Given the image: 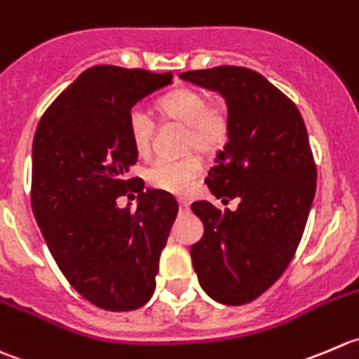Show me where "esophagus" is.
<instances>
[{
  "label": "esophagus",
  "instance_id": "34e87169",
  "mask_svg": "<svg viewBox=\"0 0 359 359\" xmlns=\"http://www.w3.org/2000/svg\"><path fill=\"white\" fill-rule=\"evenodd\" d=\"M178 205H180V212H187L188 209H190V204H188V202H184V201H180Z\"/></svg>",
  "mask_w": 359,
  "mask_h": 359
}]
</instances>
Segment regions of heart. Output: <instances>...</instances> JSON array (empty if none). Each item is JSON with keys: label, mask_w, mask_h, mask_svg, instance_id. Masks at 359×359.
Listing matches in <instances>:
<instances>
[{"label": "heart", "mask_w": 359, "mask_h": 359, "mask_svg": "<svg viewBox=\"0 0 359 359\" xmlns=\"http://www.w3.org/2000/svg\"><path fill=\"white\" fill-rule=\"evenodd\" d=\"M161 111L165 116L188 127L187 150L212 154L229 140V111L222 104H209V97L197 88H178L161 99ZM127 127L134 148L140 155H148L155 136L154 115L143 106H134L127 116ZM202 164L195 155L181 158H158L147 169V181L157 190L183 195L201 176Z\"/></svg>", "instance_id": "obj_1"}]
</instances>
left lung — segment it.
Returning a JSON list of instances; mask_svg holds the SVG:
<instances>
[{"label": "left lung", "instance_id": "1", "mask_svg": "<svg viewBox=\"0 0 359 359\" xmlns=\"http://www.w3.org/2000/svg\"><path fill=\"white\" fill-rule=\"evenodd\" d=\"M181 80L218 92L230 134L205 183L215 197L239 198L236 211L191 204L204 236L190 248L202 290L225 305L267 292L292 262L316 194V165L297 106L248 67L187 71Z\"/></svg>", "mask_w": 359, "mask_h": 359}]
</instances>
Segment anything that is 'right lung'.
Here are the masks:
<instances>
[{"mask_svg": "<svg viewBox=\"0 0 359 359\" xmlns=\"http://www.w3.org/2000/svg\"><path fill=\"white\" fill-rule=\"evenodd\" d=\"M171 83V73L88 67L52 102L34 134V218L64 278L106 311H133L151 299L178 215L171 195L127 180L137 161L129 111ZM130 187L140 191L136 212L116 205Z\"/></svg>", "mask_w": 359, "mask_h": 359, "instance_id": "1", "label": "right lung"}]
</instances>
